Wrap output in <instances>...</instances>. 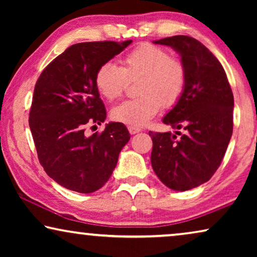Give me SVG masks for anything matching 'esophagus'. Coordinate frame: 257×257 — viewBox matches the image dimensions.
Masks as SVG:
<instances>
[{"mask_svg":"<svg viewBox=\"0 0 257 257\" xmlns=\"http://www.w3.org/2000/svg\"><path fill=\"white\" fill-rule=\"evenodd\" d=\"M128 131H130V133H131V135H136V133H138V132L142 131V128L137 127V126L130 125V126H128Z\"/></svg>","mask_w":257,"mask_h":257,"instance_id":"obj_1","label":"esophagus"}]
</instances>
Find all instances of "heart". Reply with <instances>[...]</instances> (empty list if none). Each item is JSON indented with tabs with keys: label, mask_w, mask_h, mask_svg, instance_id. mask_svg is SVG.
Instances as JSON below:
<instances>
[{
	"label": "heart",
	"mask_w": 257,
	"mask_h": 257,
	"mask_svg": "<svg viewBox=\"0 0 257 257\" xmlns=\"http://www.w3.org/2000/svg\"><path fill=\"white\" fill-rule=\"evenodd\" d=\"M137 78H140L142 96L117 105L111 115L122 124L143 126L160 111L163 103L165 106L178 103L187 83V70L166 49L144 43L121 58L120 68L111 62L103 63L94 76V85L101 97L114 100L125 92L128 79Z\"/></svg>",
	"instance_id": "b5f03b06"
}]
</instances>
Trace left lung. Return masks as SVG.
Returning <instances> with one entry per match:
<instances>
[{"mask_svg": "<svg viewBox=\"0 0 257 257\" xmlns=\"http://www.w3.org/2000/svg\"><path fill=\"white\" fill-rule=\"evenodd\" d=\"M181 56L187 83L163 121L181 132H152L151 163L164 185L188 191L208 181L221 165L233 135L234 97L217 58L195 38L178 35L154 41Z\"/></svg>", "mask_w": 257, "mask_h": 257, "instance_id": "1", "label": "left lung"}]
</instances>
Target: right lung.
Wrapping results in <instances>:
<instances>
[{
	"label": "right lung",
	"instance_id": "add662e5",
	"mask_svg": "<svg viewBox=\"0 0 257 257\" xmlns=\"http://www.w3.org/2000/svg\"><path fill=\"white\" fill-rule=\"evenodd\" d=\"M125 42H84L66 49L43 71L35 85L29 126L38 160L51 179L78 193H92L110 179L118 156L130 140L121 122H108L94 76L99 66L120 54Z\"/></svg>",
	"mask_w": 257,
	"mask_h": 257
}]
</instances>
